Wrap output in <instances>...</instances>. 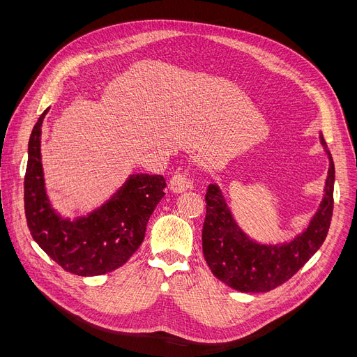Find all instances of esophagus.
Listing matches in <instances>:
<instances>
[{
    "instance_id": "esophagus-1",
    "label": "esophagus",
    "mask_w": 357,
    "mask_h": 357,
    "mask_svg": "<svg viewBox=\"0 0 357 357\" xmlns=\"http://www.w3.org/2000/svg\"><path fill=\"white\" fill-rule=\"evenodd\" d=\"M169 186H171V191L176 194H182L186 190L192 188V181L188 178V175L185 174H178L171 178V182H169Z\"/></svg>"
}]
</instances>
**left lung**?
Segmentation results:
<instances>
[{
	"label": "left lung",
	"mask_w": 357,
	"mask_h": 357,
	"mask_svg": "<svg viewBox=\"0 0 357 357\" xmlns=\"http://www.w3.org/2000/svg\"><path fill=\"white\" fill-rule=\"evenodd\" d=\"M320 143L328 158L323 198L308 226L289 240L261 243L250 237L236 221L220 186L208 185L202 252L211 272L224 284L240 292H268L294 276L321 248L333 215L335 172L321 133Z\"/></svg>",
	"instance_id": "1"
}]
</instances>
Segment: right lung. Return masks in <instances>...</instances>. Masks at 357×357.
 <instances>
[{
    "label": "right lung",
    "instance_id": "obj_1",
    "mask_svg": "<svg viewBox=\"0 0 357 357\" xmlns=\"http://www.w3.org/2000/svg\"><path fill=\"white\" fill-rule=\"evenodd\" d=\"M49 109L29 140L24 210L30 233L70 273L97 276L116 271L143 243L149 218L165 197L166 181L160 175L131 174L100 207L73 218L61 214L47 194L42 162V127Z\"/></svg>",
    "mask_w": 357,
    "mask_h": 357
}]
</instances>
